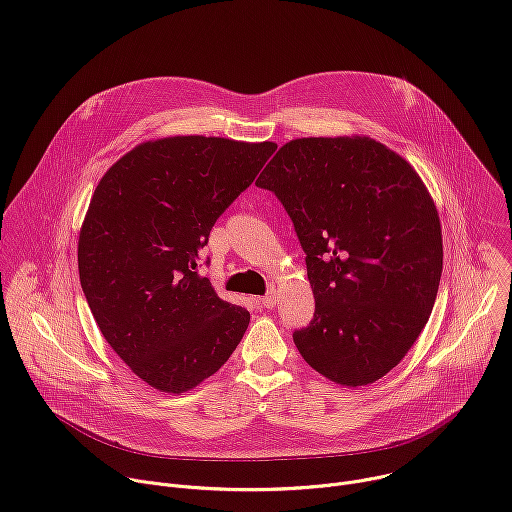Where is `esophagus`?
I'll return each instance as SVG.
<instances>
[{
	"mask_svg": "<svg viewBox=\"0 0 512 512\" xmlns=\"http://www.w3.org/2000/svg\"><path fill=\"white\" fill-rule=\"evenodd\" d=\"M276 302H278V294H276V290H270V292H268L266 296H262V300H260V304L264 306V309H274Z\"/></svg>",
	"mask_w": 512,
	"mask_h": 512,
	"instance_id": "1",
	"label": "esophagus"
}]
</instances>
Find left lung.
<instances>
[{"instance_id": "1", "label": "left lung", "mask_w": 512, "mask_h": 512, "mask_svg": "<svg viewBox=\"0 0 512 512\" xmlns=\"http://www.w3.org/2000/svg\"><path fill=\"white\" fill-rule=\"evenodd\" d=\"M292 220L315 315L292 333L302 359L359 387L410 351L434 309L442 228L414 167L369 137H311L278 149L256 179Z\"/></svg>"}]
</instances>
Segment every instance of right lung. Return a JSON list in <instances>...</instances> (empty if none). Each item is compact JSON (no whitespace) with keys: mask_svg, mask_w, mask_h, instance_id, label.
<instances>
[{"mask_svg":"<svg viewBox=\"0 0 512 512\" xmlns=\"http://www.w3.org/2000/svg\"><path fill=\"white\" fill-rule=\"evenodd\" d=\"M274 151L270 141L169 137L135 147L96 185L80 286L107 343L151 387L193 389L242 341L250 313L197 268L214 224Z\"/></svg>","mask_w":512,"mask_h":512,"instance_id":"1","label":"right lung"}]
</instances>
